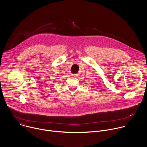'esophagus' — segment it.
I'll return each mask as SVG.
<instances>
[{"label":"esophagus","mask_w":147,"mask_h":147,"mask_svg":"<svg viewBox=\"0 0 147 147\" xmlns=\"http://www.w3.org/2000/svg\"><path fill=\"white\" fill-rule=\"evenodd\" d=\"M72 76H74V77H78V74H72V75H71Z\"/></svg>","instance_id":"obj_1"}]
</instances>
